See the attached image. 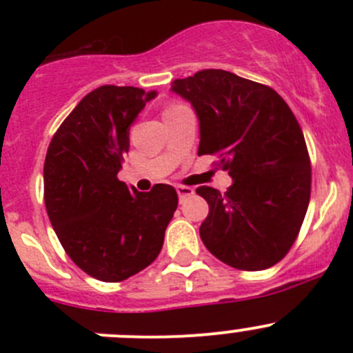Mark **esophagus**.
Listing matches in <instances>:
<instances>
[{
	"instance_id": "34e87169",
	"label": "esophagus",
	"mask_w": 353,
	"mask_h": 353,
	"mask_svg": "<svg viewBox=\"0 0 353 353\" xmlns=\"http://www.w3.org/2000/svg\"><path fill=\"white\" fill-rule=\"evenodd\" d=\"M176 191H177V194H179L181 201H183L184 198H188V196H191V194H194L193 188H188V186H176Z\"/></svg>"
}]
</instances>
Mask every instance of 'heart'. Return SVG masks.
I'll list each match as a JSON object with an SVG mask.
<instances>
[{
	"label": "heart",
	"instance_id": "1",
	"mask_svg": "<svg viewBox=\"0 0 353 353\" xmlns=\"http://www.w3.org/2000/svg\"><path fill=\"white\" fill-rule=\"evenodd\" d=\"M170 108H176V105H170Z\"/></svg>",
	"mask_w": 353,
	"mask_h": 353
}]
</instances>
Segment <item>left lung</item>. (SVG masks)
I'll return each mask as SVG.
<instances>
[{"label":"left lung","mask_w":353,"mask_h":353,"mask_svg":"<svg viewBox=\"0 0 353 353\" xmlns=\"http://www.w3.org/2000/svg\"><path fill=\"white\" fill-rule=\"evenodd\" d=\"M170 90L196 112L198 155H216L232 177L223 194L196 190L210 206L199 227L203 244L237 270L276 265L311 198V162L294 112L273 88L225 70H201L174 80Z\"/></svg>","instance_id":"1"}]
</instances>
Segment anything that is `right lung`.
<instances>
[{
    "label": "right lung",
    "mask_w": 353,
    "mask_h": 353,
    "mask_svg": "<svg viewBox=\"0 0 353 353\" xmlns=\"http://www.w3.org/2000/svg\"><path fill=\"white\" fill-rule=\"evenodd\" d=\"M157 92L102 85L71 110L49 143L44 201L59 243L78 268L123 282L155 261L177 208V193H140L117 179L130 126Z\"/></svg>",
    "instance_id": "add662e5"
}]
</instances>
